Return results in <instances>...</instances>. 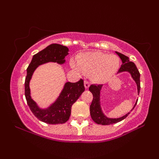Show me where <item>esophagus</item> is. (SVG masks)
<instances>
[{
	"label": "esophagus",
	"mask_w": 159,
	"mask_h": 159,
	"mask_svg": "<svg viewBox=\"0 0 159 159\" xmlns=\"http://www.w3.org/2000/svg\"><path fill=\"white\" fill-rule=\"evenodd\" d=\"M84 87L85 88H89V87H90V82L88 81H87V80H85L84 81Z\"/></svg>",
	"instance_id": "34e87169"
}]
</instances>
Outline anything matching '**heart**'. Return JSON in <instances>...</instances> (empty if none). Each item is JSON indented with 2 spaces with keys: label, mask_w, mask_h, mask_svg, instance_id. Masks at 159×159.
Here are the masks:
<instances>
[{
  "label": "heart",
  "mask_w": 159,
  "mask_h": 159,
  "mask_svg": "<svg viewBox=\"0 0 159 159\" xmlns=\"http://www.w3.org/2000/svg\"><path fill=\"white\" fill-rule=\"evenodd\" d=\"M71 66L80 74L90 75L92 79L102 83L111 79L120 69V59L116 54L102 52H90L80 54Z\"/></svg>",
  "instance_id": "b5f03b06"
}]
</instances>
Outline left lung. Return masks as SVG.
Wrapping results in <instances>:
<instances>
[{
  "mask_svg": "<svg viewBox=\"0 0 159 159\" xmlns=\"http://www.w3.org/2000/svg\"><path fill=\"white\" fill-rule=\"evenodd\" d=\"M116 53L120 56V57L122 60V62H123V64L118 70L117 73H120V72H129V73L132 75V77L135 81L137 86H138V95H139L140 89L139 71H138L135 64L133 62L129 61V58L127 56L117 52H116ZM102 87V84H91L89 87V90L92 93L93 96V98L92 103H91L90 107V116L93 120L98 125H111V124L116 123L125 119L129 114V113H128L127 114L122 116V117L114 118V119L107 118V116L104 115L102 111L101 107H100V90H101ZM137 102H138V101L136 102L134 107L137 105ZM134 107H133V109H134Z\"/></svg>",
  "mask_w": 159,
  "mask_h": 159,
  "instance_id": "left-lung-1",
  "label": "left lung"
}]
</instances>
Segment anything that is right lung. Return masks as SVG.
Wrapping results in <instances>:
<instances>
[{
    "label": "right lung",
    "mask_w": 159,
    "mask_h": 159,
    "mask_svg": "<svg viewBox=\"0 0 159 159\" xmlns=\"http://www.w3.org/2000/svg\"><path fill=\"white\" fill-rule=\"evenodd\" d=\"M68 52L69 48L66 46L59 44L48 45L41 52L34 54L27 69L25 82V94L27 103L36 118L48 124H63L68 121L72 105L77 101L85 90L84 80L81 79L75 83H66L64 88L55 102L47 109L39 108L30 97L29 82L38 66L48 62H57L62 64L65 62L64 58L68 54Z\"/></svg>",
    "instance_id": "1"
}]
</instances>
